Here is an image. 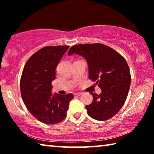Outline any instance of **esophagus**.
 <instances>
[{"mask_svg": "<svg viewBox=\"0 0 154 154\" xmlns=\"http://www.w3.org/2000/svg\"><path fill=\"white\" fill-rule=\"evenodd\" d=\"M81 95H82V94H81V93H75V94H74L75 96H80Z\"/></svg>", "mask_w": 154, "mask_h": 154, "instance_id": "obj_1", "label": "esophagus"}]
</instances>
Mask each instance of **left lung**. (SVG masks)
<instances>
[{"mask_svg":"<svg viewBox=\"0 0 154 154\" xmlns=\"http://www.w3.org/2000/svg\"><path fill=\"white\" fill-rule=\"evenodd\" d=\"M78 54L87 60L89 78L102 90L91 92L92 103L87 113L99 121L111 118L123 106L129 92L131 76L126 60L110 47L101 43L79 44L69 49L68 56Z\"/></svg>","mask_w":154,"mask_h":154,"instance_id":"left-lung-1","label":"left lung"}]
</instances>
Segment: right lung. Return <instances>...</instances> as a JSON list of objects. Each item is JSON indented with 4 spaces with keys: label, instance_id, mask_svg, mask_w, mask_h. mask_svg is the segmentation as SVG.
I'll list each match as a JSON object with an SVG mask.
<instances>
[{
    "label": "right lung",
    "instance_id": "obj_1",
    "mask_svg": "<svg viewBox=\"0 0 154 154\" xmlns=\"http://www.w3.org/2000/svg\"><path fill=\"white\" fill-rule=\"evenodd\" d=\"M69 46L44 47L28 60L20 79L23 102L35 118L45 124H56L66 116L72 94H51L56 69Z\"/></svg>",
    "mask_w": 154,
    "mask_h": 154
}]
</instances>
